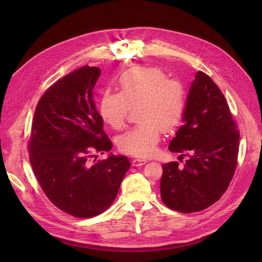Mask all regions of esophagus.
I'll use <instances>...</instances> for the list:
<instances>
[{"mask_svg": "<svg viewBox=\"0 0 262 262\" xmlns=\"http://www.w3.org/2000/svg\"><path fill=\"white\" fill-rule=\"evenodd\" d=\"M146 162H147V160H145V159H142V158H135L134 160H133L132 164H133V166H140V165L145 164Z\"/></svg>", "mask_w": 262, "mask_h": 262, "instance_id": "obj_1", "label": "esophagus"}]
</instances>
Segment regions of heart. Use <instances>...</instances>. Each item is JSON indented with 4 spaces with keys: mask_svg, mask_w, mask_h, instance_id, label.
Segmentation results:
<instances>
[{
    "mask_svg": "<svg viewBox=\"0 0 262 262\" xmlns=\"http://www.w3.org/2000/svg\"><path fill=\"white\" fill-rule=\"evenodd\" d=\"M119 93L104 92L99 101L102 119L115 129L125 125L130 107H137L142 124L118 138L121 152L136 157H149L157 151L161 128L173 132L185 115L187 92L181 82L168 79L159 68L132 69L120 76Z\"/></svg>",
    "mask_w": 262,
    "mask_h": 262,
    "instance_id": "1",
    "label": "heart"
}]
</instances>
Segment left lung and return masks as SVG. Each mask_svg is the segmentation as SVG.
Here are the masks:
<instances>
[{
	"instance_id": "1",
	"label": "left lung",
	"mask_w": 262,
	"mask_h": 262,
	"mask_svg": "<svg viewBox=\"0 0 262 262\" xmlns=\"http://www.w3.org/2000/svg\"><path fill=\"white\" fill-rule=\"evenodd\" d=\"M183 125L169 149L188 160L162 165V202L181 213L209 207L223 194L234 174L240 133L223 93L210 77L197 72L187 97Z\"/></svg>"
}]
</instances>
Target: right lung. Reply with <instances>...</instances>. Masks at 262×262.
<instances>
[{
    "instance_id": "add662e5",
    "label": "right lung",
    "mask_w": 262,
    "mask_h": 262,
    "mask_svg": "<svg viewBox=\"0 0 262 262\" xmlns=\"http://www.w3.org/2000/svg\"><path fill=\"white\" fill-rule=\"evenodd\" d=\"M100 73L99 68L83 66L55 82L37 104L28 145L33 173L48 199L80 219L107 210L130 168L125 155L92 161L94 152L113 148L93 100Z\"/></svg>"
}]
</instances>
